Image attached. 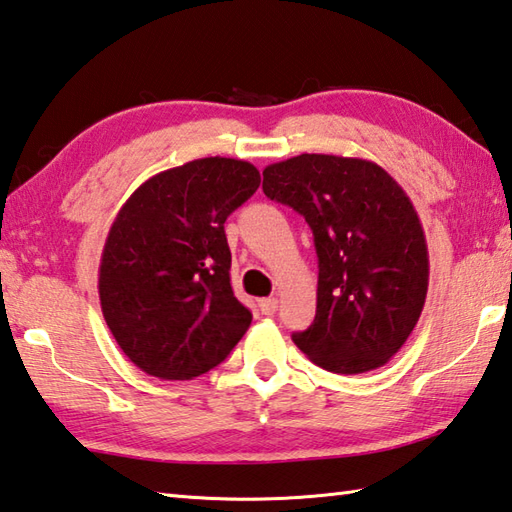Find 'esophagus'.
<instances>
[{"mask_svg":"<svg viewBox=\"0 0 512 512\" xmlns=\"http://www.w3.org/2000/svg\"><path fill=\"white\" fill-rule=\"evenodd\" d=\"M277 308H279V299H277V297H266V299H259V310H262L264 315H273Z\"/></svg>","mask_w":512,"mask_h":512,"instance_id":"esophagus-1","label":"esophagus"}]
</instances>
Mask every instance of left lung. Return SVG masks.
I'll list each match as a JSON object with an SVG mask.
<instances>
[{"label": "left lung", "instance_id": "obj_1", "mask_svg": "<svg viewBox=\"0 0 512 512\" xmlns=\"http://www.w3.org/2000/svg\"><path fill=\"white\" fill-rule=\"evenodd\" d=\"M264 193L304 215L319 259L317 313L293 342L324 370L388 364L428 293L422 222L393 177L368 159L304 153L264 168Z\"/></svg>", "mask_w": 512, "mask_h": 512}]
</instances>
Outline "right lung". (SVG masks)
Segmentation results:
<instances>
[{
	"label": "right lung",
	"instance_id": "add662e5",
	"mask_svg": "<svg viewBox=\"0 0 512 512\" xmlns=\"http://www.w3.org/2000/svg\"><path fill=\"white\" fill-rule=\"evenodd\" d=\"M259 182L244 159H193L146 179L119 208L99 262V304L144 373L199 377L244 337L253 315L230 286L224 222Z\"/></svg>",
	"mask_w": 512,
	"mask_h": 512
}]
</instances>
